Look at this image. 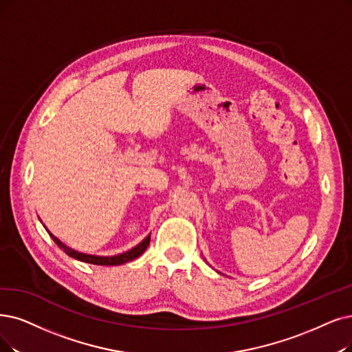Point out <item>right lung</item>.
Segmentation results:
<instances>
[{"label":"right lung","mask_w":352,"mask_h":352,"mask_svg":"<svg viewBox=\"0 0 352 352\" xmlns=\"http://www.w3.org/2000/svg\"><path fill=\"white\" fill-rule=\"evenodd\" d=\"M49 235L53 238V241L58 244L59 248H62L67 256L74 257L79 261H85V263H89V264H96V265H118V264H125L129 263L137 257H140L143 254V252L146 251V248L148 247L150 244V235L147 238H144V240L140 243L138 245H135L133 250L127 251V252H122V254H118V256H114V257H98V256H89V254H82V252H78L72 248L66 247L62 241H59L58 238H56L53 234L49 232Z\"/></svg>","instance_id":"right-lung-1"}]
</instances>
